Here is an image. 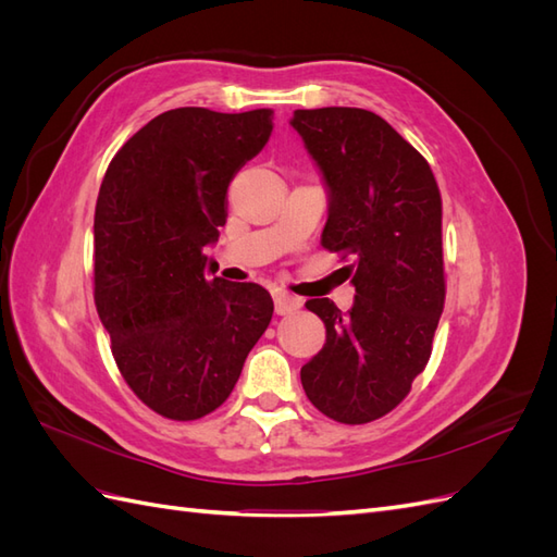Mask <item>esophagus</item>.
Returning a JSON list of instances; mask_svg holds the SVG:
<instances>
[{
	"instance_id": "1",
	"label": "esophagus",
	"mask_w": 557,
	"mask_h": 557,
	"mask_svg": "<svg viewBox=\"0 0 557 557\" xmlns=\"http://www.w3.org/2000/svg\"><path fill=\"white\" fill-rule=\"evenodd\" d=\"M299 307H301V299H299V297L290 295L288 290H281V288L274 290V309H276L278 315L293 313V311H297Z\"/></svg>"
}]
</instances>
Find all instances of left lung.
Here are the masks:
<instances>
[{
    "instance_id": "1",
    "label": "left lung",
    "mask_w": 557,
    "mask_h": 557,
    "mask_svg": "<svg viewBox=\"0 0 557 557\" xmlns=\"http://www.w3.org/2000/svg\"><path fill=\"white\" fill-rule=\"evenodd\" d=\"M290 125L327 188L320 244L350 258L356 285L348 313L327 297L307 301L325 346L301 367V385L332 420L372 423L430 360L446 297L442 195L428 160L372 111L297 109Z\"/></svg>"
}]
</instances>
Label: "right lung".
Here are the masks:
<instances>
[{"instance_id": "add662e5", "label": "right lung", "mask_w": 557, "mask_h": 557, "mask_svg": "<svg viewBox=\"0 0 557 557\" xmlns=\"http://www.w3.org/2000/svg\"><path fill=\"white\" fill-rule=\"evenodd\" d=\"M272 111L183 107L117 150L95 207V305L123 379L146 407L197 420L230 397L274 301L209 278L230 181L272 134Z\"/></svg>"}]
</instances>
